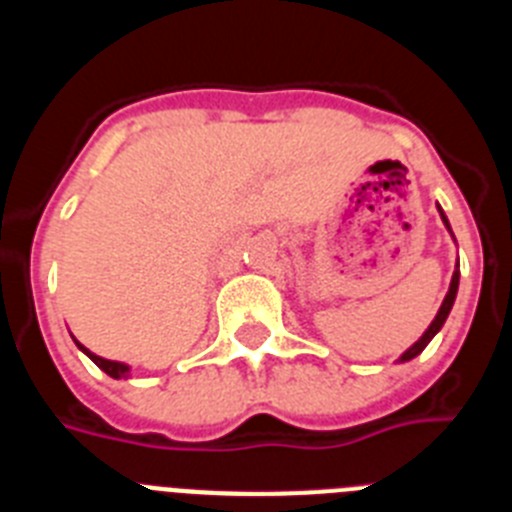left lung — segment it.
Segmentation results:
<instances>
[{
	"label": "left lung",
	"instance_id": "left-lung-1",
	"mask_svg": "<svg viewBox=\"0 0 512 512\" xmlns=\"http://www.w3.org/2000/svg\"><path fill=\"white\" fill-rule=\"evenodd\" d=\"M440 209V207H438ZM440 217H443V222H445V227H448V230H451V225H448V217H445V212L443 209H440ZM453 235V233H451ZM458 277H461V272H458V264H456V272H453V279H451V287H448V295H445V300H443V305H440V310H438V316L432 318V323L430 326H427V331L422 336H419L417 342L412 344V347L406 349L404 355L399 357V362H409V360H414V357L419 355V352H422V349L427 347V344L432 342V336L438 334L440 329H443V323H445V318H448V313H451V308H453V303H456V292H458Z\"/></svg>",
	"mask_w": 512,
	"mask_h": 512
}]
</instances>
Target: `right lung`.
Wrapping results in <instances>:
<instances>
[{"label":"right lung","mask_w":512,"mask_h":512,"mask_svg":"<svg viewBox=\"0 0 512 512\" xmlns=\"http://www.w3.org/2000/svg\"><path fill=\"white\" fill-rule=\"evenodd\" d=\"M72 339H74V336H72ZM74 344H77V347H80L82 352H85V355L90 357V360H93L100 370H103V373L111 375V378H116V381H121V378H129L131 368H129V365H126V362H116V360H106V357H98V355H95V352H90V349H87V347H82V344L77 342V339H74Z\"/></svg>","instance_id":"1"}]
</instances>
